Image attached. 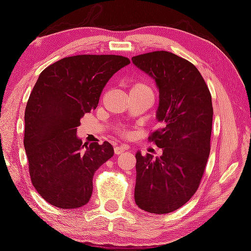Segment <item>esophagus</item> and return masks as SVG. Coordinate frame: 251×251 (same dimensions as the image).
I'll use <instances>...</instances> for the list:
<instances>
[{
    "label": "esophagus",
    "mask_w": 251,
    "mask_h": 251,
    "mask_svg": "<svg viewBox=\"0 0 251 251\" xmlns=\"http://www.w3.org/2000/svg\"><path fill=\"white\" fill-rule=\"evenodd\" d=\"M129 147L127 145H118L114 147V152L115 154H121L122 152H124L125 150H128Z\"/></svg>",
    "instance_id": "obj_1"
}]
</instances>
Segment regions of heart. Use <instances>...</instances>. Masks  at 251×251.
I'll return each mask as SVG.
<instances>
[{"mask_svg": "<svg viewBox=\"0 0 251 251\" xmlns=\"http://www.w3.org/2000/svg\"><path fill=\"white\" fill-rule=\"evenodd\" d=\"M131 92H149L152 93L151 88L147 84L144 83V82H136L131 86Z\"/></svg>", "mask_w": 251, "mask_h": 251, "instance_id": "1", "label": "heart"}]
</instances>
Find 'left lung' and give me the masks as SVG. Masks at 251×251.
<instances>
[{
    "instance_id": "1",
    "label": "left lung",
    "mask_w": 251,
    "mask_h": 251,
    "mask_svg": "<svg viewBox=\"0 0 251 251\" xmlns=\"http://www.w3.org/2000/svg\"><path fill=\"white\" fill-rule=\"evenodd\" d=\"M156 82V118L162 128L149 140L162 148L160 157L136 152L135 202L140 209L166 214L184 205L197 192L211 150L212 97L197 67L169 51L131 58Z\"/></svg>"
}]
</instances>
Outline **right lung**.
<instances>
[{
    "instance_id": "1",
    "label": "right lung",
    "mask_w": 251,
    "mask_h": 251,
    "mask_svg": "<svg viewBox=\"0 0 251 251\" xmlns=\"http://www.w3.org/2000/svg\"><path fill=\"white\" fill-rule=\"evenodd\" d=\"M129 63L115 54H79L39 75L25 110L24 147L31 183L53 206L79 208L90 201L94 173L114 149L108 141L83 144L76 127L97 108L107 81Z\"/></svg>"
}]
</instances>
